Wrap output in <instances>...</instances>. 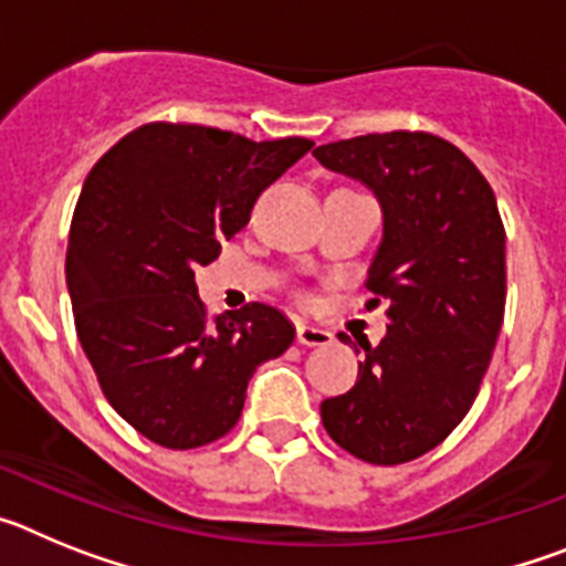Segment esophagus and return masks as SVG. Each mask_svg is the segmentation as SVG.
Segmentation results:
<instances>
[{
	"instance_id": "1",
	"label": "esophagus",
	"mask_w": 566,
	"mask_h": 566,
	"mask_svg": "<svg viewBox=\"0 0 566 566\" xmlns=\"http://www.w3.org/2000/svg\"><path fill=\"white\" fill-rule=\"evenodd\" d=\"M297 343L300 345H328L332 343V332H326V328H317V326H308V323H300Z\"/></svg>"
}]
</instances>
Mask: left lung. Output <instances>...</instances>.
<instances>
[{
    "label": "left lung",
    "instance_id": "8db88e82",
    "mask_svg": "<svg viewBox=\"0 0 566 566\" xmlns=\"http://www.w3.org/2000/svg\"><path fill=\"white\" fill-rule=\"evenodd\" d=\"M382 207L365 286L388 334L365 343L357 382L326 399L328 437L371 464L433 451L476 399L502 332L507 269L496 195L476 164L431 133H371L314 149Z\"/></svg>",
    "mask_w": 566,
    "mask_h": 566
}]
</instances>
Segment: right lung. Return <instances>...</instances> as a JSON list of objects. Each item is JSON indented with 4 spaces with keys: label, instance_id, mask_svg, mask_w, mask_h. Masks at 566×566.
<instances>
[{
    "label": "right lung",
    "instance_id": "1",
    "mask_svg": "<svg viewBox=\"0 0 566 566\" xmlns=\"http://www.w3.org/2000/svg\"><path fill=\"white\" fill-rule=\"evenodd\" d=\"M312 147L153 122L90 169L64 263L73 319L107 402L149 442L189 451L221 439L254 368L294 343L286 314L266 303L209 319L195 269Z\"/></svg>",
    "mask_w": 566,
    "mask_h": 566
}]
</instances>
